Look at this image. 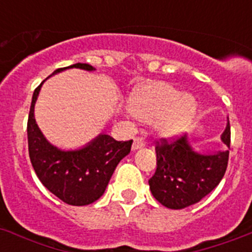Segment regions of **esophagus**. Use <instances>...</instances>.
Masks as SVG:
<instances>
[{
	"label": "esophagus",
	"instance_id": "1",
	"mask_svg": "<svg viewBox=\"0 0 252 252\" xmlns=\"http://www.w3.org/2000/svg\"><path fill=\"white\" fill-rule=\"evenodd\" d=\"M146 146V142L142 137H135L134 141H133V150H138V148H142Z\"/></svg>",
	"mask_w": 252,
	"mask_h": 252
}]
</instances>
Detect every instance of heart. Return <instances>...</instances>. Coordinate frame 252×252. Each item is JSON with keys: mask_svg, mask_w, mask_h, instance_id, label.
<instances>
[{"mask_svg": "<svg viewBox=\"0 0 252 252\" xmlns=\"http://www.w3.org/2000/svg\"><path fill=\"white\" fill-rule=\"evenodd\" d=\"M129 111L151 123L163 137H175L187 130L195 115L194 97L181 94L174 85L157 81L141 87L129 99Z\"/></svg>", "mask_w": 252, "mask_h": 252, "instance_id": "heart-1", "label": "heart"}]
</instances>
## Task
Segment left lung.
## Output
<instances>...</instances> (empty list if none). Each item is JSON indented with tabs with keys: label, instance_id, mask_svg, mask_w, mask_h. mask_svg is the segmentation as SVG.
Instances as JSON below:
<instances>
[{
	"label": "left lung",
	"instance_id": "left-lung-1",
	"mask_svg": "<svg viewBox=\"0 0 252 252\" xmlns=\"http://www.w3.org/2000/svg\"><path fill=\"white\" fill-rule=\"evenodd\" d=\"M229 150V122L222 134ZM198 155L188 143L187 134L155 142L157 167L148 180L152 195L162 205L181 209L195 204L220 183L228 165L229 151Z\"/></svg>",
	"mask_w": 252,
	"mask_h": 252
}]
</instances>
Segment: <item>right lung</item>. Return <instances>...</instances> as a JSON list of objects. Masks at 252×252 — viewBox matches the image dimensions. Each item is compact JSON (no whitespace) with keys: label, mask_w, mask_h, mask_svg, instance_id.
Instances as JSON below:
<instances>
[{"label":"right lung","mask_w":252,"mask_h":252,"mask_svg":"<svg viewBox=\"0 0 252 252\" xmlns=\"http://www.w3.org/2000/svg\"><path fill=\"white\" fill-rule=\"evenodd\" d=\"M73 67L94 69L86 63H76L56 69L53 74ZM41 84L32 94L28 118L29 157L35 174L41 184L65 204H91L104 194L117 165L130 152L133 139L115 141L110 135L101 134L82 150L65 152L53 147L41 134L34 119V105Z\"/></svg>","instance_id":"right-lung-1"}]
</instances>
